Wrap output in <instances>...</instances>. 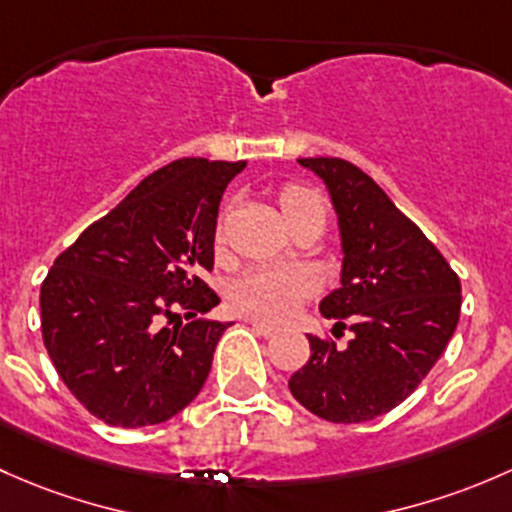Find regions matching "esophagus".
<instances>
[{
	"label": "esophagus",
	"instance_id": "1",
	"mask_svg": "<svg viewBox=\"0 0 512 512\" xmlns=\"http://www.w3.org/2000/svg\"><path fill=\"white\" fill-rule=\"evenodd\" d=\"M246 323L249 325H254V328L258 330V333H261L263 337H273L278 333V328H273V325H268V323H263V320H256V318H249L246 320Z\"/></svg>",
	"mask_w": 512,
	"mask_h": 512
}]
</instances>
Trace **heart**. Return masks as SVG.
I'll list each match as a JSON object with an SVG mask.
<instances>
[{
    "instance_id": "1",
    "label": "heart",
    "mask_w": 512,
    "mask_h": 512,
    "mask_svg": "<svg viewBox=\"0 0 512 512\" xmlns=\"http://www.w3.org/2000/svg\"><path fill=\"white\" fill-rule=\"evenodd\" d=\"M286 217L305 207H323V199L310 189L288 187L281 194ZM318 291V276L305 266H254L241 273L229 288L231 305L246 315L278 320L291 315L300 300Z\"/></svg>"
}]
</instances>
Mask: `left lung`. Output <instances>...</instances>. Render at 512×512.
I'll return each instance as SVG.
<instances>
[{"instance_id":"8db88e82","label":"left lung","mask_w":512,"mask_h":512,"mask_svg":"<svg viewBox=\"0 0 512 512\" xmlns=\"http://www.w3.org/2000/svg\"><path fill=\"white\" fill-rule=\"evenodd\" d=\"M298 162L323 179L340 231V288L320 313L350 320L352 337L337 347L308 335L310 360L288 389L320 419L360 424L402 404L436 365L461 315V281L372 177L337 157Z\"/></svg>"}]
</instances>
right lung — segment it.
I'll return each instance as SVG.
<instances>
[{
    "mask_svg": "<svg viewBox=\"0 0 512 512\" xmlns=\"http://www.w3.org/2000/svg\"><path fill=\"white\" fill-rule=\"evenodd\" d=\"M246 162L182 157L145 177L56 258L41 286V330L73 397L110 426L162 424L199 394L234 323L204 318L219 295V202ZM190 318L160 329L159 318Z\"/></svg>",
    "mask_w": 512,
    "mask_h": 512,
    "instance_id": "obj_1",
    "label": "right lung"
}]
</instances>
